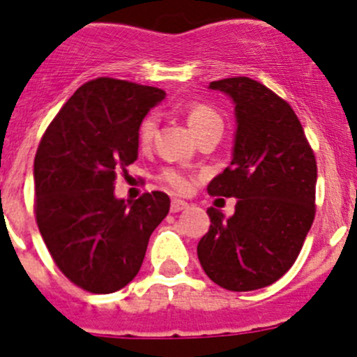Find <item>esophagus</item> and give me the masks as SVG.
<instances>
[{
    "label": "esophagus",
    "mask_w": 357,
    "mask_h": 357,
    "mask_svg": "<svg viewBox=\"0 0 357 357\" xmlns=\"http://www.w3.org/2000/svg\"><path fill=\"white\" fill-rule=\"evenodd\" d=\"M185 209H188V202H185V200L174 199L171 202V213H181Z\"/></svg>",
    "instance_id": "1"
}]
</instances>
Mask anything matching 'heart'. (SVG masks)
<instances>
[{"instance_id":"b5f03b06","label":"heart","mask_w":357,"mask_h":357,"mask_svg":"<svg viewBox=\"0 0 357 357\" xmlns=\"http://www.w3.org/2000/svg\"><path fill=\"white\" fill-rule=\"evenodd\" d=\"M186 120H188L190 129L193 130V134H200L202 130L209 129V127L220 126L221 127V119L216 115V112L209 108L206 105H197L193 108H190L188 115H186ZM155 130H157V116L148 115L144 116V120L139 126V132H137V137H139L141 146H148L151 143L155 136ZM162 181L167 186H171L176 192H186L192 185V179L186 172L179 171V169H164L160 174Z\"/></svg>"}]
</instances>
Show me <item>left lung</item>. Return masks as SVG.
<instances>
[{
	"mask_svg": "<svg viewBox=\"0 0 357 357\" xmlns=\"http://www.w3.org/2000/svg\"><path fill=\"white\" fill-rule=\"evenodd\" d=\"M235 102L234 157L207 186L235 197L234 216L207 209L209 231L197 255L207 278L230 291L281 279L298 258L316 216L317 164L291 106L248 76L211 82Z\"/></svg>",
	"mask_w": 357,
	"mask_h": 357,
	"instance_id": "8db88e82",
	"label": "left lung"
}]
</instances>
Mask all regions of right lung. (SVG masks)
Segmentation results:
<instances>
[{
    "label": "right lung",
    "mask_w": 357,
    "mask_h": 357,
    "mask_svg": "<svg viewBox=\"0 0 357 357\" xmlns=\"http://www.w3.org/2000/svg\"><path fill=\"white\" fill-rule=\"evenodd\" d=\"M165 98L157 86L116 78L83 83L45 130L34 157V216L59 271L106 295L129 284L148 241L169 213L167 193L127 204L113 193L134 164L139 126Z\"/></svg>",
    "instance_id": "obj_1"
}]
</instances>
